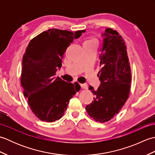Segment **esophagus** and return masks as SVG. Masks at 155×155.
<instances>
[{"instance_id": "esophagus-1", "label": "esophagus", "mask_w": 155, "mask_h": 155, "mask_svg": "<svg viewBox=\"0 0 155 155\" xmlns=\"http://www.w3.org/2000/svg\"><path fill=\"white\" fill-rule=\"evenodd\" d=\"M80 86L81 88H84V89H87V84H80Z\"/></svg>"}]
</instances>
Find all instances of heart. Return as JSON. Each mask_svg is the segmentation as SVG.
Instances as JSON below:
<instances>
[{
	"mask_svg": "<svg viewBox=\"0 0 155 155\" xmlns=\"http://www.w3.org/2000/svg\"><path fill=\"white\" fill-rule=\"evenodd\" d=\"M84 42H94V43H97V42H96V41L94 40V39H93V38H91V39H88V40H87V41H85Z\"/></svg>",
	"mask_w": 155,
	"mask_h": 155,
	"instance_id": "b5f03b06",
	"label": "heart"
}]
</instances>
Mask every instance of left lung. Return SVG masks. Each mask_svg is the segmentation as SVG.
Masks as SVG:
<instances>
[{
    "label": "left lung",
    "instance_id": "1",
    "mask_svg": "<svg viewBox=\"0 0 155 155\" xmlns=\"http://www.w3.org/2000/svg\"><path fill=\"white\" fill-rule=\"evenodd\" d=\"M103 44L99 54L101 81L97 90L89 86L94 101L86 107L88 115L104 123L113 118L124 106L129 95L130 67L125 42L116 31L106 28L101 34Z\"/></svg>",
    "mask_w": 155,
    "mask_h": 155
}]
</instances>
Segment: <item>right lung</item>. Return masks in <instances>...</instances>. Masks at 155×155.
Returning a JSON list of instances; mask_svg holds the SVG:
<instances>
[{"mask_svg":"<svg viewBox=\"0 0 155 155\" xmlns=\"http://www.w3.org/2000/svg\"><path fill=\"white\" fill-rule=\"evenodd\" d=\"M85 31L72 32L52 28L29 42L22 58L21 85L32 111L39 119L54 122L64 114L79 85L56 77L67 47Z\"/></svg>","mask_w":155,"mask_h":155,"instance_id":"right-lung-1","label":"right lung"}]
</instances>
